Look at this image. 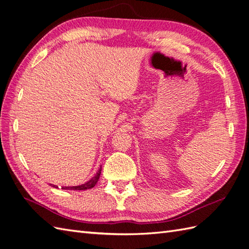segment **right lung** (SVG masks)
<instances>
[{"label": "right lung", "instance_id": "right-lung-1", "mask_svg": "<svg viewBox=\"0 0 249 249\" xmlns=\"http://www.w3.org/2000/svg\"><path fill=\"white\" fill-rule=\"evenodd\" d=\"M101 170H102V166H100V169L98 170V173L95 174L94 177H92L90 180H89L88 182L82 184V185H79V186H66V187H62V189H70V190H85V189H90L92 188L93 186H95V184L98 183L99 181V178H100V175H101ZM53 187H55L58 188V186L55 185H53V184H50Z\"/></svg>", "mask_w": 249, "mask_h": 249}]
</instances>
